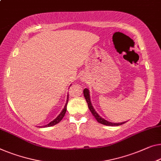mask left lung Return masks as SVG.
I'll return each instance as SVG.
<instances>
[{
	"mask_svg": "<svg viewBox=\"0 0 161 161\" xmlns=\"http://www.w3.org/2000/svg\"><path fill=\"white\" fill-rule=\"evenodd\" d=\"M83 92H84V96H85L86 101H87V103L89 109H90V111H91V113H92L93 116H95V118L96 119V120H97V122H99V123L103 124V125H106V126H119L124 123H126V122H121V123H111V122L108 121H106V120H105L104 119H103L102 117L100 116L99 115H98L97 113L95 111L94 108H93V106L92 105V103H91L90 97V91H89L88 89L85 88V90H84Z\"/></svg>",
	"mask_w": 161,
	"mask_h": 161,
	"instance_id": "left-lung-1",
	"label": "left lung"
}]
</instances>
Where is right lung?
Wrapping results in <instances>:
<instances>
[{
  "mask_svg": "<svg viewBox=\"0 0 161 161\" xmlns=\"http://www.w3.org/2000/svg\"><path fill=\"white\" fill-rule=\"evenodd\" d=\"M68 100H69V95H67V100H66V105L65 106H64V109L62 110V111L61 114H60L58 116V117L56 119H55L53 121H52L51 122H50V123L48 124H47V125L45 126H43L42 127H49V126H52L53 125H56V124H57L58 123H59L60 121H61L62 119L64 118V115H65L66 114V106H67V104H68Z\"/></svg>",
  "mask_w": 161,
  "mask_h": 161,
  "instance_id": "1",
  "label": "right lung"
}]
</instances>
